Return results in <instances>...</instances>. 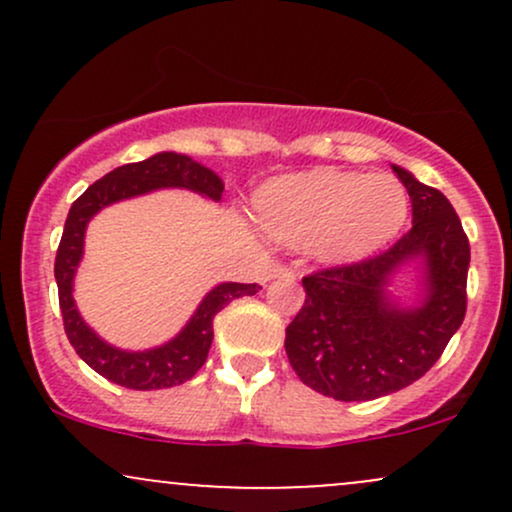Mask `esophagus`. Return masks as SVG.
<instances>
[{
	"label": "esophagus",
	"mask_w": 512,
	"mask_h": 512,
	"mask_svg": "<svg viewBox=\"0 0 512 512\" xmlns=\"http://www.w3.org/2000/svg\"><path fill=\"white\" fill-rule=\"evenodd\" d=\"M293 274L289 267H284V264H274L272 269H269V274H267V279H293Z\"/></svg>",
	"instance_id": "obj_1"
}]
</instances>
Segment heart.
Instances as JSON below:
<instances>
[{"mask_svg":"<svg viewBox=\"0 0 512 512\" xmlns=\"http://www.w3.org/2000/svg\"><path fill=\"white\" fill-rule=\"evenodd\" d=\"M257 211L279 243H310L320 260L346 264L397 236L409 195L392 175L315 168L267 182L257 192Z\"/></svg>","mask_w":512,"mask_h":512,"instance_id":"heart-1","label":"heart"}]
</instances>
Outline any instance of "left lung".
I'll return each mask as SVG.
<instances>
[{"label": "left lung", "mask_w": 512, "mask_h": 512, "mask_svg": "<svg viewBox=\"0 0 512 512\" xmlns=\"http://www.w3.org/2000/svg\"><path fill=\"white\" fill-rule=\"evenodd\" d=\"M411 199V228L373 260L303 279L305 303L286 327V354L305 385L339 402H368L419 380L460 330L467 310L469 240L436 187L392 166ZM417 267L415 303L389 284Z\"/></svg>", "instance_id": "obj_1"}]
</instances>
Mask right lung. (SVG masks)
<instances>
[{
  "label": "right lung",
  "mask_w": 512,
  "mask_h": 512,
  "mask_svg": "<svg viewBox=\"0 0 512 512\" xmlns=\"http://www.w3.org/2000/svg\"><path fill=\"white\" fill-rule=\"evenodd\" d=\"M163 187H180V190L197 192L214 202H219L223 192L219 175L185 154L161 151L146 161L127 163L93 182L72 204L55 257L60 310L69 342L96 373H101L110 383L129 387V390H161V387L182 385L185 380H190L207 361L211 339H214L216 313L236 298L255 296L262 289L257 284H236V281L214 286L197 305L195 315L185 322V327L166 344L154 346V349H120V346L105 342L86 325L74 301V276L81 257H84L88 221L110 204L149 195Z\"/></svg>",
  "instance_id": "right-lung-1"
}]
</instances>
